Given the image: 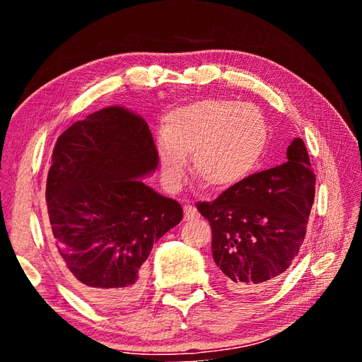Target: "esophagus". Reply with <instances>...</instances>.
I'll use <instances>...</instances> for the list:
<instances>
[{"label":"esophagus","instance_id":"obj_1","mask_svg":"<svg viewBox=\"0 0 362 362\" xmlns=\"http://www.w3.org/2000/svg\"><path fill=\"white\" fill-rule=\"evenodd\" d=\"M183 212H185V220H193L199 216L198 211H196L192 204L183 206Z\"/></svg>","mask_w":362,"mask_h":362}]
</instances>
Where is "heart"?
Listing matches in <instances>:
<instances>
[{
    "mask_svg": "<svg viewBox=\"0 0 362 362\" xmlns=\"http://www.w3.org/2000/svg\"><path fill=\"white\" fill-rule=\"evenodd\" d=\"M268 127L255 105L206 99L166 115L158 142L164 182L179 187L189 168L214 189L230 188L252 173L267 145Z\"/></svg>",
    "mask_w": 362,
    "mask_h": 362,
    "instance_id": "b5f03b06",
    "label": "heart"
}]
</instances>
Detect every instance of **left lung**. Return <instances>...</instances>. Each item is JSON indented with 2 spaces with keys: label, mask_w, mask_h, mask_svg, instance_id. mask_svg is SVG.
I'll return each instance as SVG.
<instances>
[{
  "label": "left lung",
  "mask_w": 362,
  "mask_h": 362,
  "mask_svg": "<svg viewBox=\"0 0 362 362\" xmlns=\"http://www.w3.org/2000/svg\"><path fill=\"white\" fill-rule=\"evenodd\" d=\"M286 163L246 177L214 201H198L212 228V255L231 291L267 289L292 265L306 235L316 177L302 139Z\"/></svg>",
  "instance_id": "8db88e82"
}]
</instances>
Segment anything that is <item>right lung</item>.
I'll use <instances>...</instances> for the list:
<instances>
[{
  "label": "right lung",
  "instance_id": "1",
  "mask_svg": "<svg viewBox=\"0 0 362 362\" xmlns=\"http://www.w3.org/2000/svg\"><path fill=\"white\" fill-rule=\"evenodd\" d=\"M156 166L148 124L121 107L76 121L54 145L47 235L65 279L99 308L136 302L153 244L183 217L177 201L139 179Z\"/></svg>",
  "mask_w": 362,
  "mask_h": 362
}]
</instances>
